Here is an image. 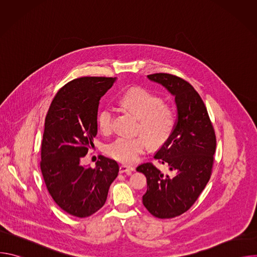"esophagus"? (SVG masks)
I'll use <instances>...</instances> for the list:
<instances>
[{
  "instance_id": "esophagus-1",
  "label": "esophagus",
  "mask_w": 257,
  "mask_h": 257,
  "mask_svg": "<svg viewBox=\"0 0 257 257\" xmlns=\"http://www.w3.org/2000/svg\"><path fill=\"white\" fill-rule=\"evenodd\" d=\"M135 169L133 167L127 166V165H121L120 166V173H127L130 174L131 172H133Z\"/></svg>"
}]
</instances>
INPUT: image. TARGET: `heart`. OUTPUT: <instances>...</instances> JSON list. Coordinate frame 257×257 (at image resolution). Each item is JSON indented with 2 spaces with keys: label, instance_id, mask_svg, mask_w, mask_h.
<instances>
[{
  "label": "heart",
  "instance_id": "1",
  "mask_svg": "<svg viewBox=\"0 0 257 257\" xmlns=\"http://www.w3.org/2000/svg\"><path fill=\"white\" fill-rule=\"evenodd\" d=\"M125 107L139 118L137 132L144 135L119 136L105 145V154L121 163H134L148 149L149 143L159 148L172 135L177 121L175 108L164 99L144 88L135 87L125 92L121 98ZM114 109L101 107L96 116L98 128L108 133L113 129Z\"/></svg>",
  "mask_w": 257,
  "mask_h": 257
}]
</instances>
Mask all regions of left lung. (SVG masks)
Listing matches in <instances>:
<instances>
[{"label":"left lung","mask_w":257,"mask_h":257,"mask_svg":"<svg viewBox=\"0 0 257 257\" xmlns=\"http://www.w3.org/2000/svg\"><path fill=\"white\" fill-rule=\"evenodd\" d=\"M148 77L175 95L176 126L155 156L175 176L164 174L153 163L136 170L148 179L143 205L156 217L172 218L187 211L205 188L212 172L216 138L205 104L189 82L168 73Z\"/></svg>","instance_id":"8db88e82"}]
</instances>
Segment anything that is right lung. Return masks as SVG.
<instances>
[{"label": "right lung", "mask_w": 257, "mask_h": 257, "mask_svg": "<svg viewBox=\"0 0 257 257\" xmlns=\"http://www.w3.org/2000/svg\"><path fill=\"white\" fill-rule=\"evenodd\" d=\"M116 78L80 77L56 93L45 120L41 170L54 201L67 213L86 217L104 204L117 178L116 161L100 156L94 169L82 166V158L97 134L100 97Z\"/></svg>", "instance_id": "right-lung-1"}]
</instances>
